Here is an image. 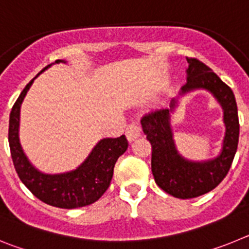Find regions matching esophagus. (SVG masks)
<instances>
[{
  "label": "esophagus",
  "mask_w": 249,
  "mask_h": 249,
  "mask_svg": "<svg viewBox=\"0 0 249 249\" xmlns=\"http://www.w3.org/2000/svg\"><path fill=\"white\" fill-rule=\"evenodd\" d=\"M141 135H142V131H141V127L138 126V123H131V124L127 126L126 137L129 142L137 140Z\"/></svg>",
  "instance_id": "34e87169"
}]
</instances>
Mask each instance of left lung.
Wrapping results in <instances>:
<instances>
[{
  "label": "left lung",
  "mask_w": 249,
  "mask_h": 249,
  "mask_svg": "<svg viewBox=\"0 0 249 249\" xmlns=\"http://www.w3.org/2000/svg\"><path fill=\"white\" fill-rule=\"evenodd\" d=\"M187 82L168 107L151 109L141 118L147 140L152 144V173L158 186L176 198L188 199L208 193L227 176L237 152L239 122L234 93L208 66L196 58H187ZM203 89L210 91L224 109L226 127L220 155L210 160L192 161L184 159L174 143L170 122L184 94Z\"/></svg>",
  "instance_id": "1"
}]
</instances>
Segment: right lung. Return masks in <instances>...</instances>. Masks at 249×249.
<instances>
[{"label": "right lung", "mask_w": 249, "mask_h": 249, "mask_svg": "<svg viewBox=\"0 0 249 249\" xmlns=\"http://www.w3.org/2000/svg\"><path fill=\"white\" fill-rule=\"evenodd\" d=\"M54 63H66V61L57 59ZM51 66L43 68L26 86L13 105L10 113L8 143L17 175L32 195L50 206L72 210L89 206L101 198L111 183L114 164L127 151L128 142L124 135L118 138H102L82 163L68 172L45 173L31 163L19 142L21 105L34 81Z\"/></svg>", "instance_id": "1"}]
</instances>
